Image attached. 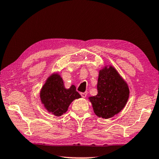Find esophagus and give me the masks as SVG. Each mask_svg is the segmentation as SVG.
Here are the masks:
<instances>
[{
  "label": "esophagus",
  "mask_w": 159,
  "mask_h": 159,
  "mask_svg": "<svg viewBox=\"0 0 159 159\" xmlns=\"http://www.w3.org/2000/svg\"><path fill=\"white\" fill-rule=\"evenodd\" d=\"M87 92H85V93H80V95H81V97L82 98H86V97H87Z\"/></svg>",
  "instance_id": "1"
}]
</instances>
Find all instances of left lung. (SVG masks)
I'll return each mask as SVG.
<instances>
[{"mask_svg": "<svg viewBox=\"0 0 159 159\" xmlns=\"http://www.w3.org/2000/svg\"><path fill=\"white\" fill-rule=\"evenodd\" d=\"M98 95L90 97L93 111L98 117L109 118L124 108L130 95L128 85L112 66L99 72Z\"/></svg>", "mask_w": 159, "mask_h": 159, "instance_id": "left-lung-1", "label": "left lung"}]
</instances>
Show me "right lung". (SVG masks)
<instances>
[{
	"instance_id": "right-lung-1",
	"label": "right lung",
	"mask_w": 159,
	"mask_h": 159,
	"mask_svg": "<svg viewBox=\"0 0 159 159\" xmlns=\"http://www.w3.org/2000/svg\"><path fill=\"white\" fill-rule=\"evenodd\" d=\"M81 98L72 85L68 89L64 87L63 80L57 73L48 78L40 92V98L47 111L60 116L68 110L70 104L74 99Z\"/></svg>"
}]
</instances>
